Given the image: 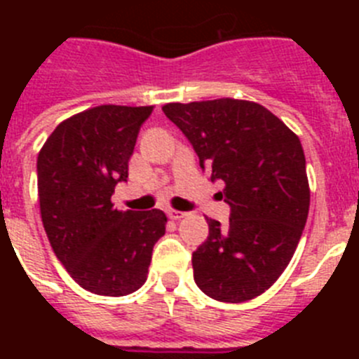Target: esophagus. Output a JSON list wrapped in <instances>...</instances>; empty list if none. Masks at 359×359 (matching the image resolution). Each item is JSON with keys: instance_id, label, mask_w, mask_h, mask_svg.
<instances>
[{"instance_id": "obj_1", "label": "esophagus", "mask_w": 359, "mask_h": 359, "mask_svg": "<svg viewBox=\"0 0 359 359\" xmlns=\"http://www.w3.org/2000/svg\"><path fill=\"white\" fill-rule=\"evenodd\" d=\"M167 214H169V217L174 219V221H180V219L185 217V215H187L185 212H180V210H169Z\"/></svg>"}]
</instances>
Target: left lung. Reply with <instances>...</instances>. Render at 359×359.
Here are the masks:
<instances>
[{"label": "left lung", "instance_id": "obj_1", "mask_svg": "<svg viewBox=\"0 0 359 359\" xmlns=\"http://www.w3.org/2000/svg\"><path fill=\"white\" fill-rule=\"evenodd\" d=\"M165 116L223 182L226 228L207 219L208 237L192 253L199 290L239 304L264 293L290 264L306 226L309 183L298 136L264 106L219 98L167 104Z\"/></svg>", "mask_w": 359, "mask_h": 359}]
</instances>
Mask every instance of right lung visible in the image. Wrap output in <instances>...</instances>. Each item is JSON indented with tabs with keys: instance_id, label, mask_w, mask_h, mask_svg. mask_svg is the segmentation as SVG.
I'll use <instances>...</instances> for the list:
<instances>
[{
	"instance_id": "1",
	"label": "right lung",
	"mask_w": 359,
	"mask_h": 359,
	"mask_svg": "<svg viewBox=\"0 0 359 359\" xmlns=\"http://www.w3.org/2000/svg\"><path fill=\"white\" fill-rule=\"evenodd\" d=\"M152 106H98L65 120L37 156L44 230L79 286L123 297L147 280L152 248L165 233L161 210H116L115 187Z\"/></svg>"
}]
</instances>
